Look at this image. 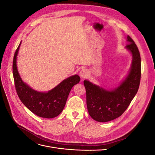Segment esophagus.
I'll return each mask as SVG.
<instances>
[{
  "label": "esophagus",
  "mask_w": 155,
  "mask_h": 155,
  "mask_svg": "<svg viewBox=\"0 0 155 155\" xmlns=\"http://www.w3.org/2000/svg\"><path fill=\"white\" fill-rule=\"evenodd\" d=\"M79 75H80V77L81 78L83 79L86 78L88 76V72L86 69H82L80 71V72H79Z\"/></svg>",
  "instance_id": "34e87169"
}]
</instances>
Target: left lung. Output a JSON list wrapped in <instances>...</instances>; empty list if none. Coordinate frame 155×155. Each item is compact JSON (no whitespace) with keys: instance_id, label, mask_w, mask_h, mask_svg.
I'll use <instances>...</instances> for the list:
<instances>
[{"instance_id":"obj_1","label":"left lung","mask_w":155,"mask_h":155,"mask_svg":"<svg viewBox=\"0 0 155 155\" xmlns=\"http://www.w3.org/2000/svg\"><path fill=\"white\" fill-rule=\"evenodd\" d=\"M125 48L132 54L130 71L120 85L108 91L89 81H83L86 89L87 106L91 118L107 122L118 118L130 105L138 92L141 78V58L138 48L130 36Z\"/></svg>"}]
</instances>
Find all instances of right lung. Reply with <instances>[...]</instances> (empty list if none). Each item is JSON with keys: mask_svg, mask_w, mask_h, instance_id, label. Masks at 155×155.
<instances>
[{"mask_svg": "<svg viewBox=\"0 0 155 155\" xmlns=\"http://www.w3.org/2000/svg\"><path fill=\"white\" fill-rule=\"evenodd\" d=\"M21 43L13 60V74L17 95L22 104L34 114L42 118H55L63 111L70 91L80 81V77L78 75L70 76L47 92L34 90L23 82L17 70V56Z\"/></svg>", "mask_w": 155, "mask_h": 155, "instance_id": "right-lung-1", "label": "right lung"}]
</instances>
